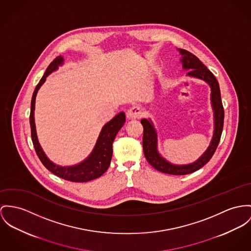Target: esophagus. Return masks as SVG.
<instances>
[{
  "label": "esophagus",
  "instance_id": "34e87169",
  "mask_svg": "<svg viewBox=\"0 0 251 251\" xmlns=\"http://www.w3.org/2000/svg\"><path fill=\"white\" fill-rule=\"evenodd\" d=\"M126 116L129 120H134V119H138L142 116V112L138 107H132L129 109L126 113Z\"/></svg>",
  "mask_w": 251,
  "mask_h": 251
}]
</instances>
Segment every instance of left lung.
I'll use <instances>...</instances> for the list:
<instances>
[{"instance_id": "obj_1", "label": "left lung", "mask_w": 251, "mask_h": 251, "mask_svg": "<svg viewBox=\"0 0 251 251\" xmlns=\"http://www.w3.org/2000/svg\"><path fill=\"white\" fill-rule=\"evenodd\" d=\"M180 54V63L182 70L188 71L186 75L190 77L198 78L206 82L211 90L210 100L212 106L213 116H214V132L209 146L205 152L201 154L196 161L189 164H174L165 159L159 154L157 149V133L154 128V123L151 118L141 119V124L143 126V152L147 161L159 172L169 174V175H187L201 169L204 166L212 157L217 146L220 142V138L224 127L225 112L221 99L220 86L217 79L213 75L212 73L201 62V60L195 56L191 52L176 49Z\"/></svg>"}]
</instances>
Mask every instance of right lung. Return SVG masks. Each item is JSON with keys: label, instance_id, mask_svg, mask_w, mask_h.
Returning a JSON list of instances; mask_svg holds the SVG:
<instances>
[{"label": "right lung", "instance_id": "add662e5", "mask_svg": "<svg viewBox=\"0 0 251 251\" xmlns=\"http://www.w3.org/2000/svg\"><path fill=\"white\" fill-rule=\"evenodd\" d=\"M64 64V58L59 55L55 58L46 70L45 75L39 81L36 86L32 98H31V109H30V128H31V138L40 160L44 164V166L50 170L51 173L56 175L59 177L64 178L66 180L74 181V182H86L93 180L99 177L107 171L110 166L111 159L113 156V142L115 140L116 134L122 128L125 123V113L120 112L117 114L112 120L106 123L101 132L98 135L97 143L92 153L89 154L87 158H85L80 163L72 166H61L52 162L45 154L43 148L39 143L35 119H34V110H35V99L38 93L39 89L45 83L47 77L57 71L58 68Z\"/></svg>", "mask_w": 251, "mask_h": 251}]
</instances>
